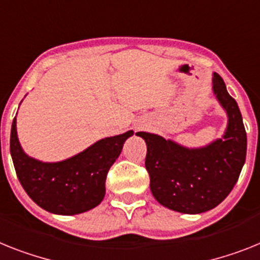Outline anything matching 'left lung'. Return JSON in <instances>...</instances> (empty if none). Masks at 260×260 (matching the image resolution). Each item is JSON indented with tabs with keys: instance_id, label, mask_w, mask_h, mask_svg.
<instances>
[{
	"instance_id": "1",
	"label": "left lung",
	"mask_w": 260,
	"mask_h": 260,
	"mask_svg": "<svg viewBox=\"0 0 260 260\" xmlns=\"http://www.w3.org/2000/svg\"><path fill=\"white\" fill-rule=\"evenodd\" d=\"M213 91L229 117L222 139L204 148H185L158 135L136 134L147 143L145 168L153 197L178 213L200 214L218 206L233 190L246 161L247 136L241 111L217 73Z\"/></svg>"
}]
</instances>
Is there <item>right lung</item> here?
<instances>
[{
	"label": "right lung",
	"instance_id": "1",
	"mask_svg": "<svg viewBox=\"0 0 260 260\" xmlns=\"http://www.w3.org/2000/svg\"><path fill=\"white\" fill-rule=\"evenodd\" d=\"M134 131L106 137L76 156L59 162L31 158L21 148L17 120H13L10 153L15 173L30 198L46 211L60 215L80 214L96 208L106 194L107 173Z\"/></svg>",
	"mask_w": 260,
	"mask_h": 260
}]
</instances>
